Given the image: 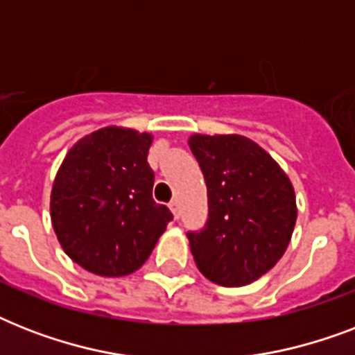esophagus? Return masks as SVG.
<instances>
[{
    "label": "esophagus",
    "instance_id": "1",
    "mask_svg": "<svg viewBox=\"0 0 355 355\" xmlns=\"http://www.w3.org/2000/svg\"><path fill=\"white\" fill-rule=\"evenodd\" d=\"M169 208H171L175 219H178V217H180V205H178V200H171V202H169Z\"/></svg>",
    "mask_w": 355,
    "mask_h": 355
}]
</instances>
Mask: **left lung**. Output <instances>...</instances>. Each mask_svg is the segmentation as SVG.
Instances as JSON below:
<instances>
[{
	"mask_svg": "<svg viewBox=\"0 0 355 355\" xmlns=\"http://www.w3.org/2000/svg\"><path fill=\"white\" fill-rule=\"evenodd\" d=\"M208 188V221L188 232L199 270L214 284H252L291 241L297 200L291 180L267 150L239 134L189 138Z\"/></svg>",
	"mask_w": 355,
	"mask_h": 355,
	"instance_id": "obj_1",
	"label": "left lung"
}]
</instances>
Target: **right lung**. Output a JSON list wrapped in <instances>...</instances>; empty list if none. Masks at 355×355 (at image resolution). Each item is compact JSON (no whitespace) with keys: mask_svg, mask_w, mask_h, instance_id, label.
I'll return each mask as SVG.
<instances>
[{"mask_svg":"<svg viewBox=\"0 0 355 355\" xmlns=\"http://www.w3.org/2000/svg\"><path fill=\"white\" fill-rule=\"evenodd\" d=\"M153 136L105 127L68 150L51 189L64 252L99 276H127L149 258L173 214L153 199Z\"/></svg>","mask_w":355,"mask_h":355,"instance_id":"right-lung-1","label":"right lung"}]
</instances>
